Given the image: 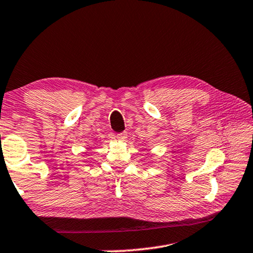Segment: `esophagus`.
I'll list each match as a JSON object with an SVG mask.
<instances>
[{"label":"esophagus","mask_w":253,"mask_h":253,"mask_svg":"<svg viewBox=\"0 0 253 253\" xmlns=\"http://www.w3.org/2000/svg\"><path fill=\"white\" fill-rule=\"evenodd\" d=\"M117 139L120 142H124L127 139V133H119L117 134Z\"/></svg>","instance_id":"obj_1"}]
</instances>
